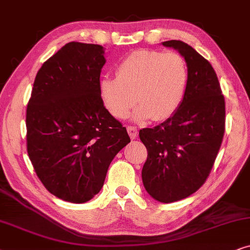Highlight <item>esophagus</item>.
Listing matches in <instances>:
<instances>
[{"label": "esophagus", "instance_id": "1", "mask_svg": "<svg viewBox=\"0 0 250 250\" xmlns=\"http://www.w3.org/2000/svg\"><path fill=\"white\" fill-rule=\"evenodd\" d=\"M127 131H128V134H129V136H130L131 139H136V138H137V136H138L137 128H135V127H128V128H127Z\"/></svg>", "mask_w": 250, "mask_h": 250}]
</instances>
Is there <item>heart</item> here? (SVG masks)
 Here are the masks:
<instances>
[{"instance_id": "1", "label": "heart", "mask_w": 250, "mask_h": 250, "mask_svg": "<svg viewBox=\"0 0 250 250\" xmlns=\"http://www.w3.org/2000/svg\"><path fill=\"white\" fill-rule=\"evenodd\" d=\"M188 73L184 58L176 52L141 49L127 56L116 68V78H104L99 94L116 119H125L137 101L134 119L165 121L178 111Z\"/></svg>"}]
</instances>
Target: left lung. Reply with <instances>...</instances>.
<instances>
[{
  "mask_svg": "<svg viewBox=\"0 0 250 250\" xmlns=\"http://www.w3.org/2000/svg\"><path fill=\"white\" fill-rule=\"evenodd\" d=\"M162 45L184 57L188 88L178 111L154 128L139 131L147 148L142 170L146 192L170 204L204 185L221 147L225 129V102L217 75L207 59L191 45L171 40Z\"/></svg>",
  "mask_w": 250,
  "mask_h": 250,
  "instance_id": "obj_1",
  "label": "left lung"
}]
</instances>
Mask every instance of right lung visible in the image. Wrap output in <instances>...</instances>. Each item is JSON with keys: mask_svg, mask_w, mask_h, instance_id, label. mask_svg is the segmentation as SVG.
<instances>
[{"mask_svg": "<svg viewBox=\"0 0 250 250\" xmlns=\"http://www.w3.org/2000/svg\"><path fill=\"white\" fill-rule=\"evenodd\" d=\"M104 53L98 44H65L39 69L27 105V152L36 175L72 204L101 191L112 160L130 143L99 94Z\"/></svg>", "mask_w": 250, "mask_h": 250, "instance_id": "obj_1", "label": "right lung"}]
</instances>
